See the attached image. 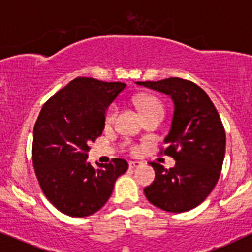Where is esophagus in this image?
Masks as SVG:
<instances>
[{
	"mask_svg": "<svg viewBox=\"0 0 252 252\" xmlns=\"http://www.w3.org/2000/svg\"><path fill=\"white\" fill-rule=\"evenodd\" d=\"M141 165V162L139 161H129V168H136Z\"/></svg>",
	"mask_w": 252,
	"mask_h": 252,
	"instance_id": "34e87169",
	"label": "esophagus"
}]
</instances>
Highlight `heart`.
I'll return each instance as SVG.
<instances>
[{"label":"heart","mask_w":252,"mask_h":252,"mask_svg":"<svg viewBox=\"0 0 252 252\" xmlns=\"http://www.w3.org/2000/svg\"><path fill=\"white\" fill-rule=\"evenodd\" d=\"M136 104H138L139 108L141 109V112L144 113V116L146 114H153V113H158L163 114V107L162 103L158 101V98L153 96H141L136 98ZM117 112H118V107L117 104H111L108 107L106 112V116H104V122L106 124L113 123L114 119H116Z\"/></svg>","instance_id":"1"}]
</instances>
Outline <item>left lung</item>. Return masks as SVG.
<instances>
[{"label":"left lung","instance_id":"8db88e82","mask_svg":"<svg viewBox=\"0 0 252 252\" xmlns=\"http://www.w3.org/2000/svg\"><path fill=\"white\" fill-rule=\"evenodd\" d=\"M170 96L173 114L165 143L173 167L150 162L155 180L144 188L148 201L170 213L191 211L213 191L225 155V131L208 94L196 84L170 77L160 81L135 82Z\"/></svg>","mask_w":252,"mask_h":252}]
</instances>
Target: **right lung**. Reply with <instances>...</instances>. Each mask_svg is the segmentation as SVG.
<instances>
[{
	"label": "right lung",
	"instance_id": "obj_1",
	"mask_svg": "<svg viewBox=\"0 0 252 252\" xmlns=\"http://www.w3.org/2000/svg\"><path fill=\"white\" fill-rule=\"evenodd\" d=\"M126 86L77 77L41 108L33 130V165L44 194L61 213L94 214L128 170L123 158L97 163L98 168L87 161L89 144L102 134L107 109Z\"/></svg>",
	"mask_w": 252,
	"mask_h": 252
}]
</instances>
